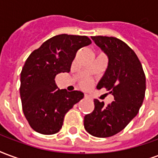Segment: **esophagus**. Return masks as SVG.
I'll use <instances>...</instances> for the list:
<instances>
[{
	"instance_id": "1",
	"label": "esophagus",
	"mask_w": 158,
	"mask_h": 158,
	"mask_svg": "<svg viewBox=\"0 0 158 158\" xmlns=\"http://www.w3.org/2000/svg\"><path fill=\"white\" fill-rule=\"evenodd\" d=\"M84 98H91V97L89 96V95H87V94H85V95H84Z\"/></svg>"
}]
</instances>
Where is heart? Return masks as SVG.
I'll use <instances>...</instances> for the list:
<instances>
[{
    "label": "heart",
    "instance_id": "heart-1",
    "mask_svg": "<svg viewBox=\"0 0 158 158\" xmlns=\"http://www.w3.org/2000/svg\"><path fill=\"white\" fill-rule=\"evenodd\" d=\"M91 81L90 80H87V79H85V80H82L81 81V87H87L90 86Z\"/></svg>",
    "mask_w": 158,
    "mask_h": 158
}]
</instances>
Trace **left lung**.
<instances>
[{
    "label": "left lung",
    "mask_w": 158,
    "mask_h": 158,
    "mask_svg": "<svg viewBox=\"0 0 158 158\" xmlns=\"http://www.w3.org/2000/svg\"><path fill=\"white\" fill-rule=\"evenodd\" d=\"M109 57V65L98 89L105 87L114 100L107 106L94 99V110L84 117L85 130L96 137H109L120 132L136 116L143 103L146 76L137 55L114 37L92 36Z\"/></svg>",
    "instance_id": "left-lung-1"
}]
</instances>
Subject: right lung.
Returning a JSON list of instances; mask_svg holds the SVG:
<instances>
[{"mask_svg":"<svg viewBox=\"0 0 158 158\" xmlns=\"http://www.w3.org/2000/svg\"><path fill=\"white\" fill-rule=\"evenodd\" d=\"M87 36L60 34L33 50L21 72L23 111L33 131L44 135L57 133L65 114L84 97L80 91L58 89L56 75L69 72L78 49L90 44Z\"/></svg>","mask_w":158,"mask_h":158,"instance_id":"obj_1","label":"right lung"}]
</instances>
